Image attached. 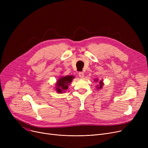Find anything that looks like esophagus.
Returning a JSON list of instances; mask_svg holds the SVG:
<instances>
[{"label": "esophagus", "mask_w": 148, "mask_h": 148, "mask_svg": "<svg viewBox=\"0 0 148 148\" xmlns=\"http://www.w3.org/2000/svg\"><path fill=\"white\" fill-rule=\"evenodd\" d=\"M79 75L80 78H83V77H84V73L83 72H79Z\"/></svg>", "instance_id": "1"}]
</instances>
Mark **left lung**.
Returning <instances> with one entry per match:
<instances>
[{
  "label": "left lung",
  "mask_w": 148,
  "mask_h": 148,
  "mask_svg": "<svg viewBox=\"0 0 148 148\" xmlns=\"http://www.w3.org/2000/svg\"><path fill=\"white\" fill-rule=\"evenodd\" d=\"M99 87H98V89H100L102 87H103V82H101V81H100L99 82Z\"/></svg>",
  "instance_id": "obj_1"
}]
</instances>
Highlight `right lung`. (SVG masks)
<instances>
[{
  "label": "right lung",
  "instance_id": "1",
  "mask_svg": "<svg viewBox=\"0 0 148 148\" xmlns=\"http://www.w3.org/2000/svg\"><path fill=\"white\" fill-rule=\"evenodd\" d=\"M73 78H74V76H72V75H69V76L67 75L64 77H62V78H60L58 81L57 87H56L57 92L61 94L62 91H64L68 89V84L72 82V80Z\"/></svg>",
  "mask_w": 148,
  "mask_h": 148
}]
</instances>
